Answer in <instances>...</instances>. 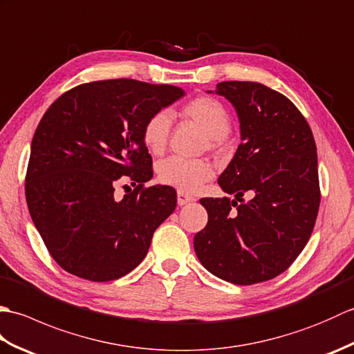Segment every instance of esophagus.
Listing matches in <instances>:
<instances>
[{"label": "esophagus", "mask_w": 354, "mask_h": 354, "mask_svg": "<svg viewBox=\"0 0 354 354\" xmlns=\"http://www.w3.org/2000/svg\"><path fill=\"white\" fill-rule=\"evenodd\" d=\"M194 201V198L193 196H190V194H187V193H184V192H178V205H187V204H190V202H193Z\"/></svg>", "instance_id": "obj_1"}]
</instances>
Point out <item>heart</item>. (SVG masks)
Masks as SVG:
<instances>
[{"label":"heart","mask_w":354,"mask_h":354,"mask_svg":"<svg viewBox=\"0 0 354 354\" xmlns=\"http://www.w3.org/2000/svg\"><path fill=\"white\" fill-rule=\"evenodd\" d=\"M185 120L196 123L208 135L209 146H219L231 129V117L223 104L213 97H196L181 108ZM171 117L169 112L160 111L150 115L142 127V141L150 153H162L170 138ZM213 165L202 160H185L170 156L158 164V178L162 184L193 193L213 178Z\"/></svg>","instance_id":"1"}]
</instances>
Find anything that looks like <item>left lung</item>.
I'll use <instances>...</instances> for the list:
<instances>
[{
  "label": "left lung",
  "mask_w": 354,
  "mask_h": 354,
  "mask_svg": "<svg viewBox=\"0 0 354 354\" xmlns=\"http://www.w3.org/2000/svg\"><path fill=\"white\" fill-rule=\"evenodd\" d=\"M214 93L234 106L242 142L217 179L234 199H201L208 223L194 236V252L225 281L261 283L284 272L309 242L321 199L317 145L301 112L274 89L234 80Z\"/></svg>",
  "instance_id": "left-lung-1"
}]
</instances>
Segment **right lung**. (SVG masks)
<instances>
[{"label":"right lung","instance_id":"add662e5","mask_svg":"<svg viewBox=\"0 0 354 354\" xmlns=\"http://www.w3.org/2000/svg\"><path fill=\"white\" fill-rule=\"evenodd\" d=\"M183 95L171 85L99 80L66 91L44 114L32 140L26 199L66 272L111 281L146 257L155 230L176 207V192L142 187L153 176L142 127ZM122 176L136 189L117 201L113 184Z\"/></svg>","mask_w":354,"mask_h":354}]
</instances>
